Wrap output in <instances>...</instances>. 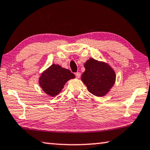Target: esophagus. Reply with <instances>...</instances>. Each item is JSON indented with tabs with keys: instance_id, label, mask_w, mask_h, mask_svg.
I'll list each match as a JSON object with an SVG mask.
<instances>
[{
	"instance_id": "esophagus-1",
	"label": "esophagus",
	"mask_w": 150,
	"mask_h": 150,
	"mask_svg": "<svg viewBox=\"0 0 150 150\" xmlns=\"http://www.w3.org/2000/svg\"><path fill=\"white\" fill-rule=\"evenodd\" d=\"M75 77H77V78H79L80 76H81V73H80L79 72H77V73H75Z\"/></svg>"
}]
</instances>
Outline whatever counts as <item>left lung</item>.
<instances>
[{"label":"left lung","mask_w":150,"mask_h":150,"mask_svg":"<svg viewBox=\"0 0 150 150\" xmlns=\"http://www.w3.org/2000/svg\"><path fill=\"white\" fill-rule=\"evenodd\" d=\"M84 67L86 71L81 75V80L88 91L97 96H104L115 83V71L106 63L93 59L88 60Z\"/></svg>","instance_id":"left-lung-1"}]
</instances>
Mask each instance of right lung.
<instances>
[{
    "label": "right lung",
    "mask_w": 150,
    "mask_h": 150,
    "mask_svg": "<svg viewBox=\"0 0 150 150\" xmlns=\"http://www.w3.org/2000/svg\"><path fill=\"white\" fill-rule=\"evenodd\" d=\"M74 77L75 75L68 69L52 64L42 73L39 83L47 94L53 97L59 94L68 80Z\"/></svg>",
    "instance_id": "add662e5"
}]
</instances>
